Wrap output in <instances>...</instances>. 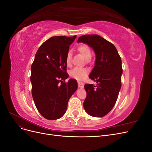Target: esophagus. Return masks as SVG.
Masks as SVG:
<instances>
[{
	"mask_svg": "<svg viewBox=\"0 0 152 152\" xmlns=\"http://www.w3.org/2000/svg\"><path fill=\"white\" fill-rule=\"evenodd\" d=\"M78 86H79V87L80 88H84V84L82 83V82H78Z\"/></svg>",
	"mask_w": 152,
	"mask_h": 152,
	"instance_id": "1",
	"label": "esophagus"
}]
</instances>
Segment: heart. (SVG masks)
Instances as JSON below:
<instances>
[{"mask_svg":"<svg viewBox=\"0 0 152 152\" xmlns=\"http://www.w3.org/2000/svg\"><path fill=\"white\" fill-rule=\"evenodd\" d=\"M77 51L80 53L84 57L86 60H90L92 56V52L91 48L85 44H82L77 47ZM72 54L70 50L66 53L65 56V61L68 65H70L72 63ZM88 71L86 68L76 67L70 72V75L71 77L78 80H82L86 77Z\"/></svg>","mask_w":152,"mask_h":152,"instance_id":"obj_1","label":"heart"}]
</instances>
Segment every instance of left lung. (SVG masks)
<instances>
[{
    "mask_svg": "<svg viewBox=\"0 0 152 152\" xmlns=\"http://www.w3.org/2000/svg\"><path fill=\"white\" fill-rule=\"evenodd\" d=\"M77 42L88 44L96 54L95 66L89 78L97 85L86 84L84 108L91 116L102 117L113 108L121 87L122 61L116 48L98 35H84Z\"/></svg>",
    "mask_w": 152,
    "mask_h": 152,
    "instance_id": "left-lung-1",
    "label": "left lung"
}]
</instances>
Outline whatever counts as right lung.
Masks as SVG:
<instances>
[{
	"instance_id": "obj_1",
	"label": "right lung",
	"mask_w": 152,
	"mask_h": 152,
	"mask_svg": "<svg viewBox=\"0 0 152 152\" xmlns=\"http://www.w3.org/2000/svg\"><path fill=\"white\" fill-rule=\"evenodd\" d=\"M76 37L54 36L45 41L31 65L32 97L39 112L48 120L65 114L68 100L77 89L75 79L65 82L68 77L65 56Z\"/></svg>"
}]
</instances>
